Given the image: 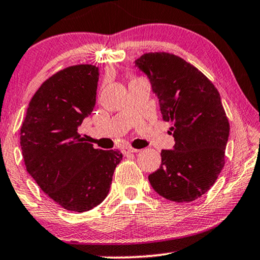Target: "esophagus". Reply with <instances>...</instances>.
Wrapping results in <instances>:
<instances>
[{"instance_id":"esophagus-1","label":"esophagus","mask_w":260,"mask_h":260,"mask_svg":"<svg viewBox=\"0 0 260 260\" xmlns=\"http://www.w3.org/2000/svg\"><path fill=\"white\" fill-rule=\"evenodd\" d=\"M140 150L138 149H134V148H130V147H124L122 149V152L123 154H131V152H138Z\"/></svg>"}]
</instances>
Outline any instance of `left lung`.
Returning a JSON list of instances; mask_svg holds the SVG:
<instances>
[{
  "instance_id": "1",
  "label": "left lung",
  "mask_w": 260,
  "mask_h": 260,
  "mask_svg": "<svg viewBox=\"0 0 260 260\" xmlns=\"http://www.w3.org/2000/svg\"><path fill=\"white\" fill-rule=\"evenodd\" d=\"M135 66L150 81L175 145L161 151V167L149 175L156 193L175 202L197 200L218 179L225 163L230 123L208 78L180 56L147 53Z\"/></svg>"
}]
</instances>
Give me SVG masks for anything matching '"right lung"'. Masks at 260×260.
I'll return each instance as SVG.
<instances>
[{"instance_id":"right-lung-1","label":"right lung","mask_w":260,"mask_h":260,"mask_svg":"<svg viewBox=\"0 0 260 260\" xmlns=\"http://www.w3.org/2000/svg\"><path fill=\"white\" fill-rule=\"evenodd\" d=\"M99 70L77 65L55 73L39 87L21 126L27 172L52 200L83 213L108 197L122 161L118 150L94 149L78 127L95 105Z\"/></svg>"}]
</instances>
